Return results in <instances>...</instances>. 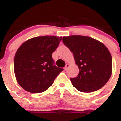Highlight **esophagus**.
Listing matches in <instances>:
<instances>
[{
    "label": "esophagus",
    "mask_w": 121,
    "mask_h": 121,
    "mask_svg": "<svg viewBox=\"0 0 121 121\" xmlns=\"http://www.w3.org/2000/svg\"><path fill=\"white\" fill-rule=\"evenodd\" d=\"M69 66H70V64H68V63H67L66 65H65V67H64V70H67L68 69H69Z\"/></svg>",
    "instance_id": "esophagus-1"
}]
</instances>
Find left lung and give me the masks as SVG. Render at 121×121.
<instances>
[{"instance_id": "left-lung-1", "label": "left lung", "mask_w": 121, "mask_h": 121, "mask_svg": "<svg viewBox=\"0 0 121 121\" xmlns=\"http://www.w3.org/2000/svg\"><path fill=\"white\" fill-rule=\"evenodd\" d=\"M63 42L74 55L79 69L78 76L70 78L72 84L82 92L101 89L111 77L112 60L111 53L103 43L89 37H63Z\"/></svg>"}]
</instances>
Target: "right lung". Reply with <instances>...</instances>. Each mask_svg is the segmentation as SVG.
Segmentation results:
<instances>
[{"label":"right lung","mask_w":121,"mask_h":121,"mask_svg":"<svg viewBox=\"0 0 121 121\" xmlns=\"http://www.w3.org/2000/svg\"><path fill=\"white\" fill-rule=\"evenodd\" d=\"M61 37H37L24 42L16 51L14 72L18 84L32 93L45 92L63 70L54 65L52 54Z\"/></svg>","instance_id":"right-lung-1"}]
</instances>
